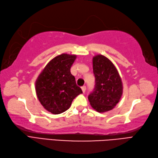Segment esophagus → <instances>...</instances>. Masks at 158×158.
<instances>
[{"mask_svg":"<svg viewBox=\"0 0 158 158\" xmlns=\"http://www.w3.org/2000/svg\"><path fill=\"white\" fill-rule=\"evenodd\" d=\"M81 89H82V92H83V93H85V91H86V86H82Z\"/></svg>","mask_w":158,"mask_h":158,"instance_id":"esophagus-1","label":"esophagus"}]
</instances>
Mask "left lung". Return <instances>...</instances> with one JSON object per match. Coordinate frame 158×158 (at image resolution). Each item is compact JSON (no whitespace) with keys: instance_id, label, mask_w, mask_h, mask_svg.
<instances>
[{"instance_id":"obj_1","label":"left lung","mask_w":158,"mask_h":158,"mask_svg":"<svg viewBox=\"0 0 158 158\" xmlns=\"http://www.w3.org/2000/svg\"><path fill=\"white\" fill-rule=\"evenodd\" d=\"M95 88L88 99L92 108L99 112L112 110L123 94V83L114 64L107 57L98 54L93 58Z\"/></svg>"}]
</instances>
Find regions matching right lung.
<instances>
[{
	"instance_id": "1",
	"label": "right lung",
	"mask_w": 158,
	"mask_h": 158,
	"mask_svg": "<svg viewBox=\"0 0 158 158\" xmlns=\"http://www.w3.org/2000/svg\"><path fill=\"white\" fill-rule=\"evenodd\" d=\"M76 59L74 54H62L54 57L44 67L35 82L39 101L54 114L68 110L76 97L82 93L70 72Z\"/></svg>"
}]
</instances>
